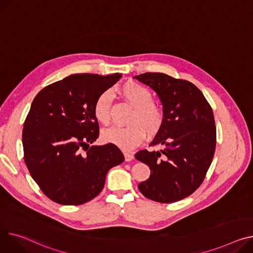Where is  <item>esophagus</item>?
Instances as JSON below:
<instances>
[{"label":"esophagus","mask_w":253,"mask_h":253,"mask_svg":"<svg viewBox=\"0 0 253 253\" xmlns=\"http://www.w3.org/2000/svg\"><path fill=\"white\" fill-rule=\"evenodd\" d=\"M124 157H125V161L126 162H130V161H132L134 159V156L132 154H128V153L124 154Z\"/></svg>","instance_id":"esophagus-1"}]
</instances>
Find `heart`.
I'll use <instances>...</instances> for the list:
<instances>
[{"label":"heart","mask_w":253,"mask_h":253,"mask_svg":"<svg viewBox=\"0 0 253 253\" xmlns=\"http://www.w3.org/2000/svg\"><path fill=\"white\" fill-rule=\"evenodd\" d=\"M119 94L132 108L127 127H111L102 132V139L123 150L138 146L147 135L155 137L165 122L163 108L154 102V95L144 85L130 81L119 88ZM111 92L104 91L95 99L93 114L95 119L104 125L111 122Z\"/></svg>","instance_id":"heart-1"}]
</instances>
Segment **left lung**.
Wrapping results in <instances>:
<instances>
[{
	"label": "left lung",
	"mask_w": 253,
	"mask_h": 253,
	"mask_svg": "<svg viewBox=\"0 0 253 253\" xmlns=\"http://www.w3.org/2000/svg\"><path fill=\"white\" fill-rule=\"evenodd\" d=\"M134 78L158 93L165 113L163 128L149 144L165 148L142 149L135 155L150 169L149 178L138 184V189L158 203H176L200 186L211 164L216 142L211 107L187 80L149 72Z\"/></svg>",
	"instance_id": "8db88e82"
}]
</instances>
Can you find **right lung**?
<instances>
[{
	"label": "right lung",
	"mask_w": 253,
	"mask_h": 253,
	"mask_svg": "<svg viewBox=\"0 0 253 253\" xmlns=\"http://www.w3.org/2000/svg\"><path fill=\"white\" fill-rule=\"evenodd\" d=\"M122 74H73L42 88L26 117L22 143L27 169L49 199L79 206L103 190L111 168L124 162L116 145H90L99 135L97 96Z\"/></svg>",
	"instance_id": "obj_1"
}]
</instances>
